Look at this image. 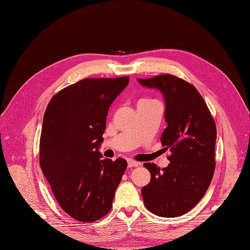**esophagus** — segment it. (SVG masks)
Masks as SVG:
<instances>
[{"mask_svg": "<svg viewBox=\"0 0 250 250\" xmlns=\"http://www.w3.org/2000/svg\"><path fill=\"white\" fill-rule=\"evenodd\" d=\"M140 164L138 163V162H136V161H134V160H128L127 161V166H128V168H130V167H138Z\"/></svg>", "mask_w": 250, "mask_h": 250, "instance_id": "34e87169", "label": "esophagus"}]
</instances>
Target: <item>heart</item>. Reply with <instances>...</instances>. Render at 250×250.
<instances>
[{
  "mask_svg": "<svg viewBox=\"0 0 250 250\" xmlns=\"http://www.w3.org/2000/svg\"><path fill=\"white\" fill-rule=\"evenodd\" d=\"M149 100H154V99H141L139 102H141V101H149Z\"/></svg>",
  "mask_w": 250,
  "mask_h": 250,
  "instance_id": "1",
  "label": "heart"
}]
</instances>
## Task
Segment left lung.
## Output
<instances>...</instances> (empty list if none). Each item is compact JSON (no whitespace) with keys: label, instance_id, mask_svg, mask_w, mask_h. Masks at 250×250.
<instances>
[{"label":"left lung","instance_id":"1","mask_svg":"<svg viewBox=\"0 0 250 250\" xmlns=\"http://www.w3.org/2000/svg\"><path fill=\"white\" fill-rule=\"evenodd\" d=\"M138 81L162 92L168 125L161 143L171 151L165 168L144 164L151 173V181L142 188L144 204L160 217L185 215L203 199L214 176L215 121L200 92L183 79L162 74Z\"/></svg>","mask_w":250,"mask_h":250}]
</instances>
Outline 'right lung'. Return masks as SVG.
<instances>
[{
  "mask_svg": "<svg viewBox=\"0 0 250 250\" xmlns=\"http://www.w3.org/2000/svg\"><path fill=\"white\" fill-rule=\"evenodd\" d=\"M127 76L87 78L59 91L44 112L39 164L63 211L77 221L108 214L127 163L102 159L110 104L126 87Z\"/></svg>",
  "mask_w": 250,
  "mask_h": 250,
  "instance_id": "1",
  "label": "right lung"
}]
</instances>
